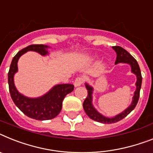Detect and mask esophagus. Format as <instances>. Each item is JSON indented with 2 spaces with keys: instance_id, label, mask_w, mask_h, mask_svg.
<instances>
[{
  "instance_id": "1",
  "label": "esophagus",
  "mask_w": 153,
  "mask_h": 153,
  "mask_svg": "<svg viewBox=\"0 0 153 153\" xmlns=\"http://www.w3.org/2000/svg\"><path fill=\"white\" fill-rule=\"evenodd\" d=\"M83 81H84V79H83V78H82V77H79V78H77L74 82V87H79V86H80V85H82L83 83Z\"/></svg>"
}]
</instances>
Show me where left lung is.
Wrapping results in <instances>:
<instances>
[{"mask_svg":"<svg viewBox=\"0 0 153 153\" xmlns=\"http://www.w3.org/2000/svg\"><path fill=\"white\" fill-rule=\"evenodd\" d=\"M112 48L114 49L117 53V59L116 61H115V65L120 64V63L128 64V65H130L131 73H133V74L136 75V78H137V81H136L135 82L136 89L134 92V96L132 97L131 103L125 110H123L122 112L117 114L116 116L112 117H108L103 116L102 114L98 112L97 110L95 108L93 104H92V94H93L94 88L88 83L86 82L85 84L87 90H88L87 98L85 100L84 102H83V108H84L85 112L86 113L88 117L91 118L92 120L102 123V124H113V123H116L119 121V120H122L123 118H124L126 116H128V114L134 110L137 103H138V98H139L140 95V89H141V86H142V74H141L139 65H138L137 61L132 57L128 51H125L122 47L116 46V47H112Z\"/></svg>","mask_w":153,"mask_h":153,"instance_id":"8db88e82","label":"left lung"}]
</instances>
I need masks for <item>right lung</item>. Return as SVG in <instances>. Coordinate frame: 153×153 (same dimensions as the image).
<instances>
[{"mask_svg": "<svg viewBox=\"0 0 153 153\" xmlns=\"http://www.w3.org/2000/svg\"><path fill=\"white\" fill-rule=\"evenodd\" d=\"M49 46L43 44L30 45L18 52L12 59L8 71L9 92L18 108L29 117L38 120H51L57 117L62 109V102L67 95L74 90L71 84L56 85L43 96L36 98L25 96L15 87L14 76L18 72V61L22 55L28 51H35L42 56L49 54Z\"/></svg>", "mask_w": 153, "mask_h": 153, "instance_id": "add662e5", "label": "right lung"}]
</instances>
